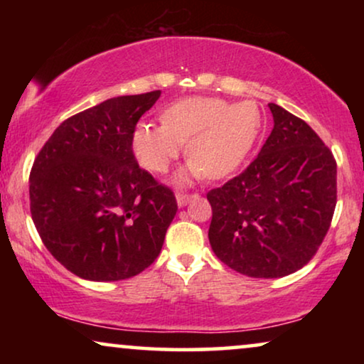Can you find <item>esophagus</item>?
I'll return each instance as SVG.
<instances>
[{"label":"esophagus","instance_id":"1","mask_svg":"<svg viewBox=\"0 0 364 364\" xmlns=\"http://www.w3.org/2000/svg\"><path fill=\"white\" fill-rule=\"evenodd\" d=\"M177 203H178V207H183V205H187L188 203V200H191V198H193L196 197V193H183V192H177Z\"/></svg>","mask_w":364,"mask_h":364}]
</instances>
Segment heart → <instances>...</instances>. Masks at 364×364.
Returning <instances> with one entry per match:
<instances>
[{"label": "heart", "mask_w": 364, "mask_h": 364, "mask_svg": "<svg viewBox=\"0 0 364 364\" xmlns=\"http://www.w3.org/2000/svg\"><path fill=\"white\" fill-rule=\"evenodd\" d=\"M162 122L137 124L132 149L139 162L149 171L166 173L181 156L183 142L192 159L181 181L205 173L222 178L235 171L262 127L257 104L242 101L230 104L217 97H188L167 107Z\"/></svg>", "instance_id": "heart-1"}]
</instances>
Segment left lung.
<instances>
[{"label":"left lung","mask_w":364,"mask_h":364,"mask_svg":"<svg viewBox=\"0 0 364 364\" xmlns=\"http://www.w3.org/2000/svg\"><path fill=\"white\" fill-rule=\"evenodd\" d=\"M273 129L240 176L207 193L208 240L242 275L280 278L311 260L336 207V161L300 117L268 104Z\"/></svg>","instance_id":"obj_1"}]
</instances>
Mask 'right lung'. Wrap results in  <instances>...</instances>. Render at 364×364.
Here are the masks:
<instances>
[{"mask_svg":"<svg viewBox=\"0 0 364 364\" xmlns=\"http://www.w3.org/2000/svg\"><path fill=\"white\" fill-rule=\"evenodd\" d=\"M159 97L119 96L74 114L34 159V225L49 253L84 280L136 277L162 250L176 196L139 167L132 151L139 119Z\"/></svg>","mask_w":364,"mask_h":364,"instance_id":"add662e5","label":"right lung"}]
</instances>
